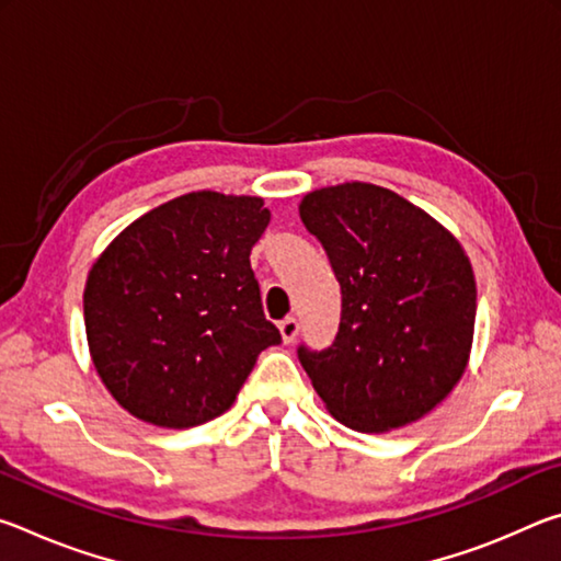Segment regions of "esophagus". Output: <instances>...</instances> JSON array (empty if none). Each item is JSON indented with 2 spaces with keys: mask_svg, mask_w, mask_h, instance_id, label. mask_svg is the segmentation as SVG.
<instances>
[{
  "mask_svg": "<svg viewBox=\"0 0 561 561\" xmlns=\"http://www.w3.org/2000/svg\"><path fill=\"white\" fill-rule=\"evenodd\" d=\"M279 334H282L284 344H291V341L299 334V321L294 317H287L284 321H279Z\"/></svg>",
  "mask_w": 561,
  "mask_h": 561,
  "instance_id": "esophagus-1",
  "label": "esophagus"
}]
</instances>
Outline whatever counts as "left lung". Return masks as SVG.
Wrapping results in <instances>:
<instances>
[{"label": "left lung", "instance_id": "1", "mask_svg": "<svg viewBox=\"0 0 561 561\" xmlns=\"http://www.w3.org/2000/svg\"><path fill=\"white\" fill-rule=\"evenodd\" d=\"M301 222L341 284V324L299 360L327 411L358 433L431 413L470 358L478 289L460 242L421 207L371 183L314 190Z\"/></svg>", "mask_w": 561, "mask_h": 561}]
</instances>
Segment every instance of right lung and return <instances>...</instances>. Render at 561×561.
<instances>
[{
	"label": "right lung",
	"mask_w": 561,
	"mask_h": 561,
	"mask_svg": "<svg viewBox=\"0 0 561 561\" xmlns=\"http://www.w3.org/2000/svg\"><path fill=\"white\" fill-rule=\"evenodd\" d=\"M267 225L262 197L201 190L138 217L93 262L89 351L130 415L175 431L213 421L279 344L250 264Z\"/></svg>",
	"instance_id": "right-lung-1"
}]
</instances>
